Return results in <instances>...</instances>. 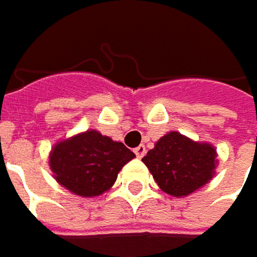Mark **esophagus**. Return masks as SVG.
<instances>
[{
	"label": "esophagus",
	"instance_id": "1",
	"mask_svg": "<svg viewBox=\"0 0 257 257\" xmlns=\"http://www.w3.org/2000/svg\"><path fill=\"white\" fill-rule=\"evenodd\" d=\"M135 154H136V157H138V159H142V157L147 154V148H145V145H139L138 148H135Z\"/></svg>",
	"mask_w": 257,
	"mask_h": 257
}]
</instances>
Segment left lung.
<instances>
[{"label": "left lung", "mask_w": 257, "mask_h": 257, "mask_svg": "<svg viewBox=\"0 0 257 257\" xmlns=\"http://www.w3.org/2000/svg\"><path fill=\"white\" fill-rule=\"evenodd\" d=\"M142 162L163 192L183 197L203 187L214 177L217 153L211 144L194 142L178 132H169Z\"/></svg>", "instance_id": "8db88e82"}]
</instances>
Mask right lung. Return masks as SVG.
I'll return each mask as SVG.
<instances>
[{
  "instance_id": "right-lung-1",
  "label": "right lung",
  "mask_w": 257,
  "mask_h": 257,
  "mask_svg": "<svg viewBox=\"0 0 257 257\" xmlns=\"http://www.w3.org/2000/svg\"><path fill=\"white\" fill-rule=\"evenodd\" d=\"M135 157L122 142L88 130L58 142L51 151L49 166L54 178L67 190L92 197L107 192L122 166Z\"/></svg>"
}]
</instances>
